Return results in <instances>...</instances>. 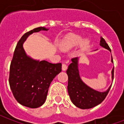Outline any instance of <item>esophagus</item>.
Here are the masks:
<instances>
[{
    "instance_id": "1",
    "label": "esophagus",
    "mask_w": 124,
    "mask_h": 124,
    "mask_svg": "<svg viewBox=\"0 0 124 124\" xmlns=\"http://www.w3.org/2000/svg\"><path fill=\"white\" fill-rule=\"evenodd\" d=\"M67 68H68V66H67V65L66 64H62V69L63 71H65V70H67Z\"/></svg>"
}]
</instances>
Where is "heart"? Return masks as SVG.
Wrapping results in <instances>:
<instances>
[{"mask_svg": "<svg viewBox=\"0 0 124 124\" xmlns=\"http://www.w3.org/2000/svg\"><path fill=\"white\" fill-rule=\"evenodd\" d=\"M80 43H81L80 44V46L84 48V47H86L88 44L89 40L88 39H85V40L81 41V37L80 36L70 34L69 35H68L64 39V40L62 41L60 47L63 50H68L75 46H78Z\"/></svg>", "mask_w": 124, "mask_h": 124, "instance_id": "1", "label": "heart"}]
</instances>
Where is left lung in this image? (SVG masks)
<instances>
[{
    "instance_id": "left-lung-1",
    "label": "left lung",
    "mask_w": 124,
    "mask_h": 124,
    "mask_svg": "<svg viewBox=\"0 0 124 124\" xmlns=\"http://www.w3.org/2000/svg\"><path fill=\"white\" fill-rule=\"evenodd\" d=\"M100 46L108 49L111 52V49L103 38H101ZM112 62L113 58L112 56ZM114 68L112 71V78L114 79ZM68 82V92L72 103L76 106L81 109H90L98 106L104 101V99L109 92L111 86L108 90L104 92L96 91L86 86L81 80L78 72V58H72V63L68 66L66 70Z\"/></svg>"
}]
</instances>
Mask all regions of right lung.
Instances as JSON below:
<instances>
[{
    "mask_svg": "<svg viewBox=\"0 0 124 124\" xmlns=\"http://www.w3.org/2000/svg\"><path fill=\"white\" fill-rule=\"evenodd\" d=\"M40 31L38 27L22 36L15 48L10 66L9 84L16 101L24 106L36 108L45 102L49 86L55 76L62 71V64L36 61L26 56L23 44L28 35Z\"/></svg>",
    "mask_w": 124,
    "mask_h": 124,
    "instance_id": "right-lung-1",
    "label": "right lung"
}]
</instances>
